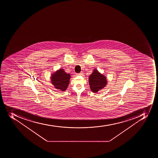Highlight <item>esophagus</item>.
<instances>
[{
    "label": "esophagus",
    "mask_w": 158,
    "mask_h": 158,
    "mask_svg": "<svg viewBox=\"0 0 158 158\" xmlns=\"http://www.w3.org/2000/svg\"><path fill=\"white\" fill-rule=\"evenodd\" d=\"M82 75H83L82 73H77V75H78V76H81Z\"/></svg>",
    "instance_id": "esophagus-1"
}]
</instances>
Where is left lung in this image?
<instances>
[{"label":"left lung","instance_id":"1","mask_svg":"<svg viewBox=\"0 0 158 158\" xmlns=\"http://www.w3.org/2000/svg\"><path fill=\"white\" fill-rule=\"evenodd\" d=\"M88 81L91 90L94 93H97L104 88L108 83L106 76L101 73L96 69H94L90 75Z\"/></svg>","mask_w":158,"mask_h":158}]
</instances>
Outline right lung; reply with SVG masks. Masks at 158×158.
<instances>
[{
    "label": "right lung",
    "instance_id": "right-lung-1",
    "mask_svg": "<svg viewBox=\"0 0 158 158\" xmlns=\"http://www.w3.org/2000/svg\"><path fill=\"white\" fill-rule=\"evenodd\" d=\"M71 77L70 74L65 72L63 69H60L51 74L50 80L56 89L65 91L68 87Z\"/></svg>",
    "mask_w": 158,
    "mask_h": 158
}]
</instances>
